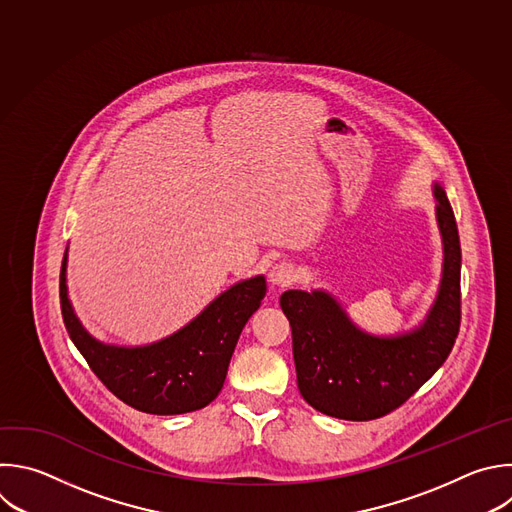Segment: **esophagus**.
<instances>
[{"label": "esophagus", "mask_w": 512, "mask_h": 512, "mask_svg": "<svg viewBox=\"0 0 512 512\" xmlns=\"http://www.w3.org/2000/svg\"><path fill=\"white\" fill-rule=\"evenodd\" d=\"M297 279V269L295 265L287 263V261H279L277 265H273V269L269 271V281L277 287H287Z\"/></svg>", "instance_id": "1"}]
</instances>
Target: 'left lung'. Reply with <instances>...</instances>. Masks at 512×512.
Returning <instances> with one entry per match:
<instances>
[{
  "label": "left lung",
  "instance_id": "obj_1",
  "mask_svg": "<svg viewBox=\"0 0 512 512\" xmlns=\"http://www.w3.org/2000/svg\"><path fill=\"white\" fill-rule=\"evenodd\" d=\"M442 277L426 317L410 331L376 335L352 321L329 291L289 289L279 303L291 325L297 388L321 414L374 420L402 406L446 362L460 327V239L440 183L432 185Z\"/></svg>",
  "mask_w": 512,
  "mask_h": 512
}]
</instances>
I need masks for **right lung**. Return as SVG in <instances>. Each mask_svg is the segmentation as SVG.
<instances>
[{
    "instance_id": "add662e5",
    "label": "right lung",
    "mask_w": 512,
    "mask_h": 512,
    "mask_svg": "<svg viewBox=\"0 0 512 512\" xmlns=\"http://www.w3.org/2000/svg\"><path fill=\"white\" fill-rule=\"evenodd\" d=\"M66 267L68 249L60 273V303L74 346L116 398L158 416L195 412L219 396L237 339L267 291L263 275L243 279L179 331L146 346L126 348L100 342L80 323L68 297Z\"/></svg>"
}]
</instances>
